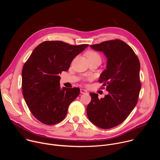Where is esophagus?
Masks as SVG:
<instances>
[{"label":"esophagus","mask_w":160,"mask_h":160,"mask_svg":"<svg viewBox=\"0 0 160 160\" xmlns=\"http://www.w3.org/2000/svg\"><path fill=\"white\" fill-rule=\"evenodd\" d=\"M80 93L82 94H87V91L83 88H81L80 89Z\"/></svg>","instance_id":"esophagus-1"}]
</instances>
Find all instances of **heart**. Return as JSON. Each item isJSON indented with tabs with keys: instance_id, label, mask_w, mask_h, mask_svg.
Wrapping results in <instances>:
<instances>
[{
	"instance_id": "heart-1",
	"label": "heart",
	"mask_w": 160,
	"mask_h": 160,
	"mask_svg": "<svg viewBox=\"0 0 160 160\" xmlns=\"http://www.w3.org/2000/svg\"><path fill=\"white\" fill-rule=\"evenodd\" d=\"M86 56H87V58L88 60H90V59H98V60H99L101 61V59L100 55L98 52H96L95 51H89L87 52Z\"/></svg>"
}]
</instances>
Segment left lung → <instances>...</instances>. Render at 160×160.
I'll return each mask as SVG.
<instances>
[{"label":"left lung","instance_id":"1","mask_svg":"<svg viewBox=\"0 0 160 160\" xmlns=\"http://www.w3.org/2000/svg\"><path fill=\"white\" fill-rule=\"evenodd\" d=\"M102 52L107 59L106 69L99 81L108 94L104 98L90 93L91 101L87 107L88 120L97 127L108 129L122 123L138 102L141 88L140 62L133 49L120 40L105 41L90 45Z\"/></svg>","mask_w":160,"mask_h":160}]
</instances>
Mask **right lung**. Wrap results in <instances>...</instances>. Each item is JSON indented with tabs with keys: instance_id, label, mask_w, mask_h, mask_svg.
Segmentation results:
<instances>
[{
	"instance_id": "obj_1",
	"label": "right lung",
	"mask_w": 160,
	"mask_h": 160,
	"mask_svg": "<svg viewBox=\"0 0 160 160\" xmlns=\"http://www.w3.org/2000/svg\"><path fill=\"white\" fill-rule=\"evenodd\" d=\"M88 46L61 41H45L33 50L22 70V90L32 115L40 122L54 125L66 117L79 88L60 87L59 74L70 68L73 59Z\"/></svg>"
}]
</instances>
